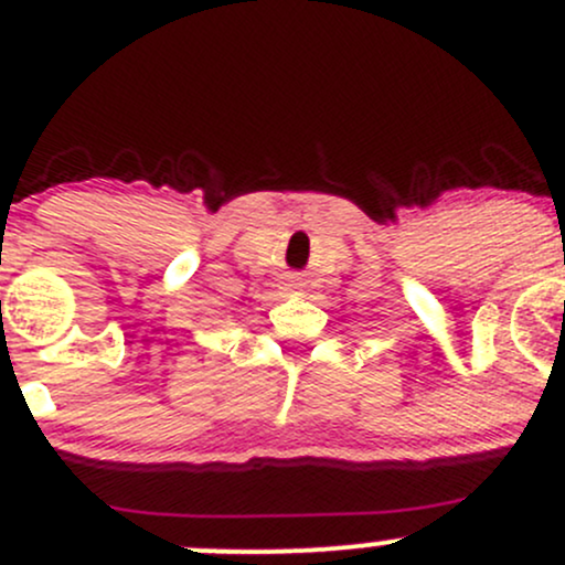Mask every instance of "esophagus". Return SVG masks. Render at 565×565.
Returning a JSON list of instances; mask_svg holds the SVG:
<instances>
[{
	"label": "esophagus",
	"instance_id": "34e87169",
	"mask_svg": "<svg viewBox=\"0 0 565 565\" xmlns=\"http://www.w3.org/2000/svg\"><path fill=\"white\" fill-rule=\"evenodd\" d=\"M302 287H306V281H302L298 273H289L287 281H284V287H281V292L284 295H302Z\"/></svg>",
	"mask_w": 565,
	"mask_h": 565
}]
</instances>
